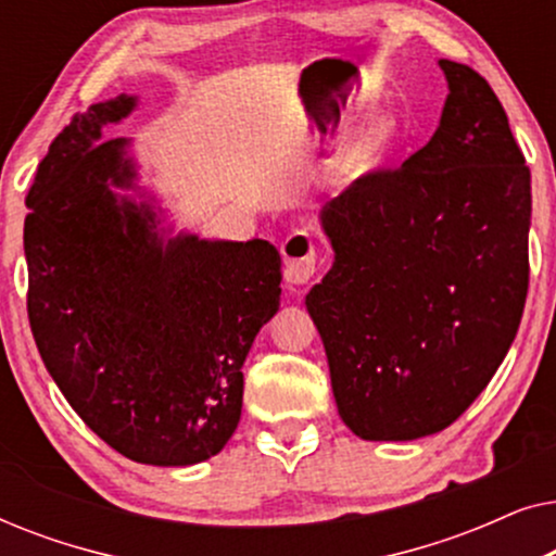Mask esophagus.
<instances>
[{
	"mask_svg": "<svg viewBox=\"0 0 556 556\" xmlns=\"http://www.w3.org/2000/svg\"><path fill=\"white\" fill-rule=\"evenodd\" d=\"M280 253H283L286 270L283 276L291 286H303L314 278L316 273V245L314 238L306 230H295L288 235L280 245Z\"/></svg>",
	"mask_w": 556,
	"mask_h": 556,
	"instance_id": "1",
	"label": "esophagus"
}]
</instances>
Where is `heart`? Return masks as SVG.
<instances>
[{"label":"heart","mask_w":556,"mask_h":556,"mask_svg":"<svg viewBox=\"0 0 556 556\" xmlns=\"http://www.w3.org/2000/svg\"><path fill=\"white\" fill-rule=\"evenodd\" d=\"M390 141H392L390 124L379 121V124L369 126L367 131H364L359 139L352 143V149H349V154H346L349 162H352V166H356V169H359V166L369 164L371 159H375L379 151H382Z\"/></svg>","instance_id":"b5f03b06"}]
</instances>
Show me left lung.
I'll use <instances>...</instances> for the list:
<instances>
[{"label": "left lung", "instance_id": "1", "mask_svg": "<svg viewBox=\"0 0 556 556\" xmlns=\"http://www.w3.org/2000/svg\"><path fill=\"white\" fill-rule=\"evenodd\" d=\"M440 67L451 93L432 139L321 210L333 265L306 308L341 420L364 440H415L458 420L527 303V159L483 75Z\"/></svg>", "mask_w": 556, "mask_h": 556}]
</instances>
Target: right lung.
Listing matches in <instances>:
<instances>
[{
	"label": "right lung",
	"instance_id": "1",
	"mask_svg": "<svg viewBox=\"0 0 556 556\" xmlns=\"http://www.w3.org/2000/svg\"><path fill=\"white\" fill-rule=\"evenodd\" d=\"M116 96L75 113L37 164L25 217L27 316L37 352L80 420L149 466H192L240 422L242 362L280 306L268 240L179 235L164 245L134 185L126 139L101 128L134 111Z\"/></svg>",
	"mask_w": 556,
	"mask_h": 556
}]
</instances>
